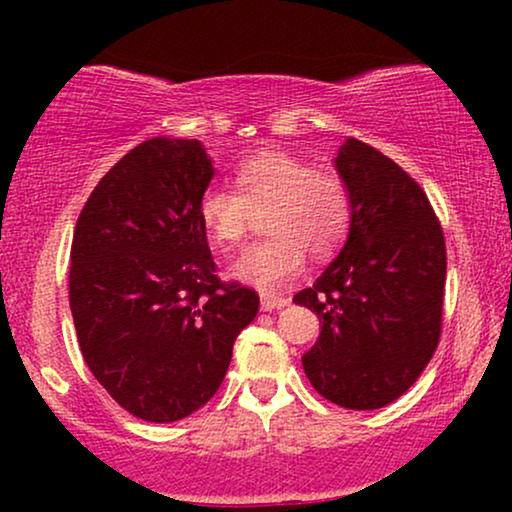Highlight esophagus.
<instances>
[{
  "instance_id": "obj_1",
  "label": "esophagus",
  "mask_w": 512,
  "mask_h": 512,
  "mask_svg": "<svg viewBox=\"0 0 512 512\" xmlns=\"http://www.w3.org/2000/svg\"><path fill=\"white\" fill-rule=\"evenodd\" d=\"M289 305V298L284 296H275V293H261V310L272 312V310H282V307Z\"/></svg>"
}]
</instances>
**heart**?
<instances>
[{"label":"heart","mask_w":512,"mask_h":512,"mask_svg":"<svg viewBox=\"0 0 512 512\" xmlns=\"http://www.w3.org/2000/svg\"><path fill=\"white\" fill-rule=\"evenodd\" d=\"M237 191L212 186L200 195L198 216L223 249L247 237L254 212L265 214L268 237L230 265V275L258 289H279L300 275L305 251L331 256L345 242L352 198L345 179L286 151H261L235 170Z\"/></svg>","instance_id":"1"}]
</instances>
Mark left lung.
<instances>
[{"instance_id":"left-lung-1","label":"left lung","mask_w":512,"mask_h":512,"mask_svg":"<svg viewBox=\"0 0 512 512\" xmlns=\"http://www.w3.org/2000/svg\"><path fill=\"white\" fill-rule=\"evenodd\" d=\"M333 167L352 198L345 247L293 303L317 312L307 380L347 410H377L408 391L440 338L445 237L417 181L359 139Z\"/></svg>"}]
</instances>
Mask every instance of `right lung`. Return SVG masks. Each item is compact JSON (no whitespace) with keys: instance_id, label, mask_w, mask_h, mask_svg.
Returning <instances> with one entry per match:
<instances>
[{"instance_id":"right-lung-1","label":"right lung","mask_w":512,"mask_h":512,"mask_svg":"<svg viewBox=\"0 0 512 512\" xmlns=\"http://www.w3.org/2000/svg\"><path fill=\"white\" fill-rule=\"evenodd\" d=\"M212 163L198 139H146L104 174L76 221L69 307L81 354L146 422L202 408L258 312L256 291L214 275L198 216Z\"/></svg>"}]
</instances>
